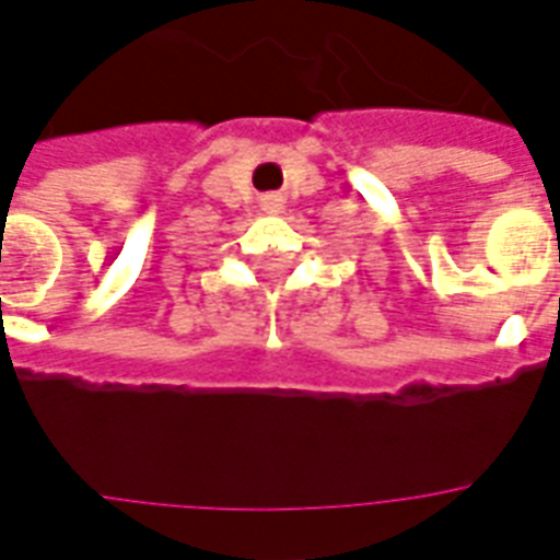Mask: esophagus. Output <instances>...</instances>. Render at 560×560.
<instances>
[{
	"label": "esophagus",
	"instance_id": "34e87169",
	"mask_svg": "<svg viewBox=\"0 0 560 560\" xmlns=\"http://www.w3.org/2000/svg\"><path fill=\"white\" fill-rule=\"evenodd\" d=\"M267 201H269L267 210H276V207H279V205H272V201H276V198H267Z\"/></svg>",
	"mask_w": 560,
	"mask_h": 560
}]
</instances>
